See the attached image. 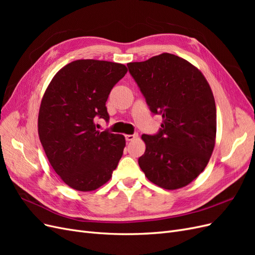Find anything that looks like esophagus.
Returning a JSON list of instances; mask_svg holds the SVG:
<instances>
[{
	"instance_id": "34e87169",
	"label": "esophagus",
	"mask_w": 255,
	"mask_h": 255,
	"mask_svg": "<svg viewBox=\"0 0 255 255\" xmlns=\"http://www.w3.org/2000/svg\"><path fill=\"white\" fill-rule=\"evenodd\" d=\"M126 140L127 141H132L133 139H135V138L138 137V134H133V135H126Z\"/></svg>"
}]
</instances>
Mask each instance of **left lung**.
Here are the masks:
<instances>
[{
    "label": "left lung",
    "instance_id": "1",
    "mask_svg": "<svg viewBox=\"0 0 255 255\" xmlns=\"http://www.w3.org/2000/svg\"><path fill=\"white\" fill-rule=\"evenodd\" d=\"M152 114L163 123L141 136L145 151L138 164L148 180L165 189L186 186L206 167L216 137V105L210 85L196 67L163 53L128 64Z\"/></svg>",
    "mask_w": 255,
    "mask_h": 255
}]
</instances>
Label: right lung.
Wrapping results in <instances>:
<instances>
[{
    "label": "right lung",
    "instance_id": "right-lung-1",
    "mask_svg": "<svg viewBox=\"0 0 255 255\" xmlns=\"http://www.w3.org/2000/svg\"><path fill=\"white\" fill-rule=\"evenodd\" d=\"M127 72L121 64L79 59L60 69L45 90L38 133L51 166L73 189L99 188L118 166L125 136L98 132L95 119L110 120L105 103Z\"/></svg>",
    "mask_w": 255,
    "mask_h": 255
}]
</instances>
